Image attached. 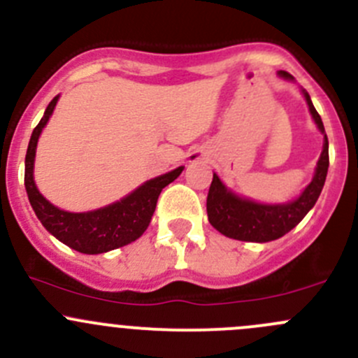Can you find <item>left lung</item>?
<instances>
[{"instance_id":"1","label":"left lung","mask_w":358,"mask_h":358,"mask_svg":"<svg viewBox=\"0 0 358 358\" xmlns=\"http://www.w3.org/2000/svg\"><path fill=\"white\" fill-rule=\"evenodd\" d=\"M278 74L285 80H292L291 74L285 73V71H280ZM303 94L318 130L324 134V150H322L320 158H318L313 179L296 200L289 201V203L264 205L247 200V198L236 196L214 174L207 196L208 222L228 238L259 243L277 240L284 236L285 233L291 231L292 228H296L301 219L317 203L322 187H324L325 178H327L329 141L327 136H325L320 115L311 104L310 95L304 90Z\"/></svg>"}]
</instances>
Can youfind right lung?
Here are the masks:
<instances>
[{
  "mask_svg": "<svg viewBox=\"0 0 358 358\" xmlns=\"http://www.w3.org/2000/svg\"><path fill=\"white\" fill-rule=\"evenodd\" d=\"M57 101L59 95L52 99L48 108L45 109L43 118L33 130L29 146H27L24 184H26L27 196H29L34 214L47 228V231H50L55 238L78 252L102 254L136 242L150 226L162 189L178 179L184 167H178L169 174L146 180L143 186H139L120 201L97 208V210L66 212L55 207L38 191L33 169L38 139L54 113Z\"/></svg>",
  "mask_w": 358,
  "mask_h": 358,
  "instance_id": "obj_1",
  "label": "right lung"
}]
</instances>
